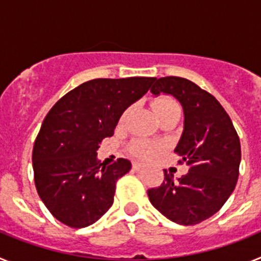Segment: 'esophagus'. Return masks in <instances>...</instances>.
Wrapping results in <instances>:
<instances>
[{
	"label": "esophagus",
	"instance_id": "34e87169",
	"mask_svg": "<svg viewBox=\"0 0 261 261\" xmlns=\"http://www.w3.org/2000/svg\"><path fill=\"white\" fill-rule=\"evenodd\" d=\"M133 170H140V168L144 167V163H140V162H133L132 165Z\"/></svg>",
	"mask_w": 261,
	"mask_h": 261
}]
</instances>
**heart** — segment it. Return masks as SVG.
I'll return each mask as SVG.
<instances>
[{
	"mask_svg": "<svg viewBox=\"0 0 261 261\" xmlns=\"http://www.w3.org/2000/svg\"><path fill=\"white\" fill-rule=\"evenodd\" d=\"M151 108H153L155 116L165 114L167 111L180 110L179 106H177V103L170 98L156 99V100H154V102L151 103ZM130 151H132L136 156L149 159L153 158V156L155 155L156 151H158V147L149 141H135L132 144V146H130Z\"/></svg>",
	"mask_w": 261,
	"mask_h": 261,
	"instance_id": "heart-1",
	"label": "heart"
}]
</instances>
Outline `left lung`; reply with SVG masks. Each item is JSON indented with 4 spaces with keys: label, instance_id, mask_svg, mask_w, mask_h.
Listing matches in <instances>:
<instances>
[{
    "label": "left lung",
    "instance_id": "obj_1",
    "mask_svg": "<svg viewBox=\"0 0 261 261\" xmlns=\"http://www.w3.org/2000/svg\"><path fill=\"white\" fill-rule=\"evenodd\" d=\"M150 93L167 94L183 107L184 129L175 151L188 172L147 191L151 205L180 225H196L222 208L238 180L241 142L220 102L191 81L180 77L154 80Z\"/></svg>",
    "mask_w": 261,
    "mask_h": 261
}]
</instances>
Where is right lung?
<instances>
[{
    "label": "right lung",
    "mask_w": 261,
    "mask_h": 261,
    "mask_svg": "<svg viewBox=\"0 0 261 261\" xmlns=\"http://www.w3.org/2000/svg\"><path fill=\"white\" fill-rule=\"evenodd\" d=\"M155 78H98L80 85L50 108L32 151L41 201L60 222L81 229L100 218L114 202L128 159L99 165L96 150L114 135L124 111L141 99Z\"/></svg>",
    "instance_id": "add662e5"
}]
</instances>
